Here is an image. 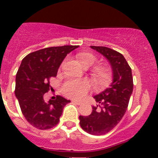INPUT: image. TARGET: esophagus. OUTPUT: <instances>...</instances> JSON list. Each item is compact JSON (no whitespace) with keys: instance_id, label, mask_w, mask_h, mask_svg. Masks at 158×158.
<instances>
[{"instance_id":"1","label":"esophagus","mask_w":158,"mask_h":158,"mask_svg":"<svg viewBox=\"0 0 158 158\" xmlns=\"http://www.w3.org/2000/svg\"><path fill=\"white\" fill-rule=\"evenodd\" d=\"M72 102H73V103H74V104H77V105H81V104H82L81 102L76 101V100H73V101H72Z\"/></svg>"}]
</instances>
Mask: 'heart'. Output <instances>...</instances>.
Segmentation results:
<instances>
[{
  "label": "heart",
  "mask_w": 158,
  "mask_h": 158,
  "mask_svg": "<svg viewBox=\"0 0 158 158\" xmlns=\"http://www.w3.org/2000/svg\"><path fill=\"white\" fill-rule=\"evenodd\" d=\"M77 59L84 67L87 68L96 62L97 56L91 52H80L77 54ZM92 80L98 89H104L112 81V72L110 68L103 64H98L92 69ZM89 82L84 79H69L62 84L61 92L67 98L81 99L89 90Z\"/></svg>",
  "instance_id": "1"
}]
</instances>
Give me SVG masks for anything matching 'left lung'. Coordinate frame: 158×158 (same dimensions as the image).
Instances as JSON below:
<instances>
[{
    "label": "left lung",
    "instance_id": "obj_1",
    "mask_svg": "<svg viewBox=\"0 0 158 158\" xmlns=\"http://www.w3.org/2000/svg\"><path fill=\"white\" fill-rule=\"evenodd\" d=\"M90 47L109 60L112 67L113 82L110 88L94 96L100 105L93 106L92 113L88 116L79 115V124L85 132L102 135L114 129L124 116L134 83L131 68L121 53L106 47Z\"/></svg>",
    "mask_w": 158,
    "mask_h": 158
}]
</instances>
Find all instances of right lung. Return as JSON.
Returning <instances> with one entry per match:
<instances>
[{
	"mask_svg": "<svg viewBox=\"0 0 158 158\" xmlns=\"http://www.w3.org/2000/svg\"><path fill=\"white\" fill-rule=\"evenodd\" d=\"M79 46L51 47L29 53L23 59L16 74L15 96L21 111L30 125L38 130H49L59 123L64 106L69 100L57 95L44 101L50 90V79L56 77L67 54Z\"/></svg>",
	"mask_w": 158,
	"mask_h": 158,
	"instance_id": "1",
	"label": "right lung"
}]
</instances>
